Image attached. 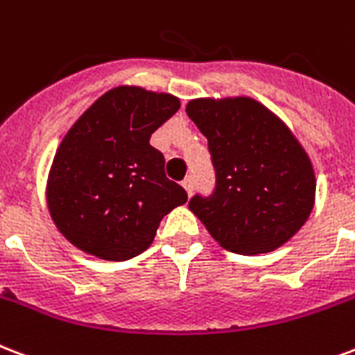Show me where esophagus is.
I'll return each mask as SVG.
<instances>
[{
    "mask_svg": "<svg viewBox=\"0 0 355 355\" xmlns=\"http://www.w3.org/2000/svg\"><path fill=\"white\" fill-rule=\"evenodd\" d=\"M182 186L186 188V191H188V193H191V191H193V186H196V184H193V177L184 178Z\"/></svg>",
    "mask_w": 355,
    "mask_h": 355,
    "instance_id": "obj_1",
    "label": "esophagus"
}]
</instances>
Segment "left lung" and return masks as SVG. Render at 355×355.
<instances>
[{"label":"left lung","mask_w":355,"mask_h":355,"mask_svg":"<svg viewBox=\"0 0 355 355\" xmlns=\"http://www.w3.org/2000/svg\"><path fill=\"white\" fill-rule=\"evenodd\" d=\"M188 117L208 139L216 171L210 196H193L189 210L221 248L257 255L296 234L315 205L309 156L274 113L248 96L197 98Z\"/></svg>","instance_id":"8db88e82"}]
</instances>
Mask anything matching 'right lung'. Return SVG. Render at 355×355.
Instances as JSON below:
<instances>
[{
	"instance_id": "right-lung-1",
	"label": "right lung",
	"mask_w": 355,
	"mask_h": 355,
	"mask_svg": "<svg viewBox=\"0 0 355 355\" xmlns=\"http://www.w3.org/2000/svg\"><path fill=\"white\" fill-rule=\"evenodd\" d=\"M178 107L173 94L124 85L102 94L67 132L46 199L70 243L105 261H126L147 250L164 216L188 201L150 145Z\"/></svg>"
}]
</instances>
